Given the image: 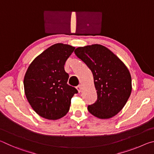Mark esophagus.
Listing matches in <instances>:
<instances>
[{
  "label": "esophagus",
  "instance_id": "esophagus-1",
  "mask_svg": "<svg viewBox=\"0 0 154 154\" xmlns=\"http://www.w3.org/2000/svg\"><path fill=\"white\" fill-rule=\"evenodd\" d=\"M76 88H77V90H78V92L80 93L81 90H82V86H81V85H78V86H77Z\"/></svg>",
  "mask_w": 154,
  "mask_h": 154
}]
</instances>
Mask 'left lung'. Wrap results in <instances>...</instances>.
<instances>
[{
  "label": "left lung",
  "mask_w": 154,
  "mask_h": 154,
  "mask_svg": "<svg viewBox=\"0 0 154 154\" xmlns=\"http://www.w3.org/2000/svg\"><path fill=\"white\" fill-rule=\"evenodd\" d=\"M75 54L91 70L97 100L88 110L100 119H109L120 111L130 96L132 79L128 69L118 56L106 47H80Z\"/></svg>",
  "instance_id": "left-lung-1"
}]
</instances>
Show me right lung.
I'll list each match as a JSON object with an SVG mask.
<instances>
[{"instance_id":"add662e5","label":"right lung","mask_w":154,"mask_h":154,"mask_svg":"<svg viewBox=\"0 0 154 154\" xmlns=\"http://www.w3.org/2000/svg\"><path fill=\"white\" fill-rule=\"evenodd\" d=\"M75 49L62 43L51 45L32 62L24 79L28 103L41 117L56 120L69 111L71 98L78 91L67 83L64 64Z\"/></svg>"}]
</instances>
